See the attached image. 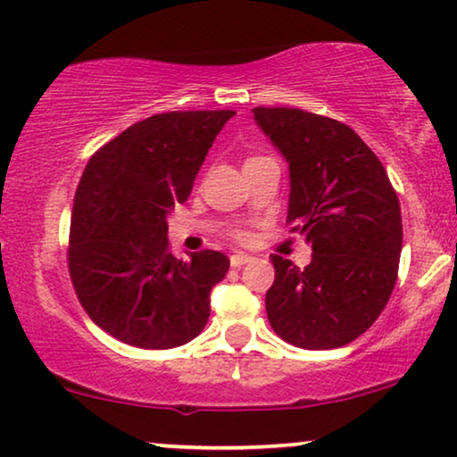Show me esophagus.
<instances>
[{
	"instance_id": "1",
	"label": "esophagus",
	"mask_w": 457,
	"mask_h": 457,
	"mask_svg": "<svg viewBox=\"0 0 457 457\" xmlns=\"http://www.w3.org/2000/svg\"><path fill=\"white\" fill-rule=\"evenodd\" d=\"M248 261H253L251 254H245V253H236L229 257V263H232V267H242L245 263H248Z\"/></svg>"
}]
</instances>
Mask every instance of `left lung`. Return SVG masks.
<instances>
[{
  "instance_id": "left-lung-1",
  "label": "left lung",
  "mask_w": 457,
  "mask_h": 457,
  "mask_svg": "<svg viewBox=\"0 0 457 457\" xmlns=\"http://www.w3.org/2000/svg\"><path fill=\"white\" fill-rule=\"evenodd\" d=\"M253 114L288 165V221L313 253L305 270L271 259L267 318L290 345L337 349L374 324L397 282L399 198L378 156L340 120L299 108Z\"/></svg>"
}]
</instances>
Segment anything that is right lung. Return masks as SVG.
I'll return each instance as SVG.
<instances>
[{
    "label": "right lung",
    "instance_id": "add662e5",
    "mask_svg": "<svg viewBox=\"0 0 457 457\" xmlns=\"http://www.w3.org/2000/svg\"><path fill=\"white\" fill-rule=\"evenodd\" d=\"M234 111L165 112L131 125L89 158L71 215L69 270L102 330L139 349L196 338L211 290L229 270L219 251L169 253V215L190 196Z\"/></svg>",
    "mask_w": 457,
    "mask_h": 457
}]
</instances>
